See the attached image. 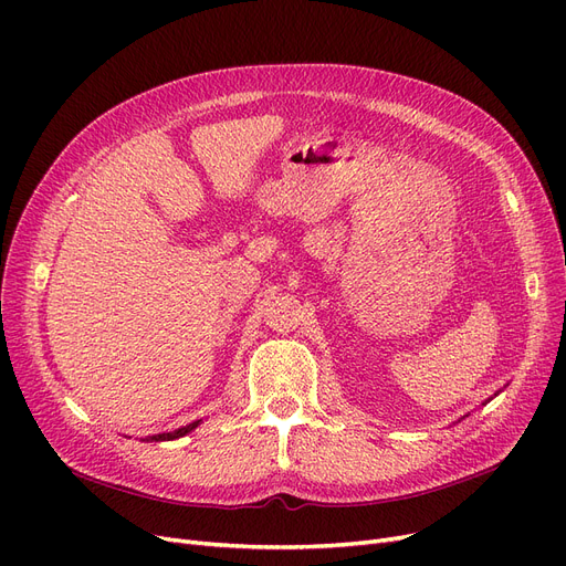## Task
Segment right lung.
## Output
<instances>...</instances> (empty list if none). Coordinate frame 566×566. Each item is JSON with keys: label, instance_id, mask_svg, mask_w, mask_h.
I'll use <instances>...</instances> for the list:
<instances>
[{"label": "right lung", "instance_id": "obj_1", "mask_svg": "<svg viewBox=\"0 0 566 566\" xmlns=\"http://www.w3.org/2000/svg\"><path fill=\"white\" fill-rule=\"evenodd\" d=\"M195 427H199V420L197 422H192V424H188V427H181V429H176V431H169V433H158V436H148V440H174V438H181V436H186V433H190Z\"/></svg>", "mask_w": 566, "mask_h": 566}]
</instances>
